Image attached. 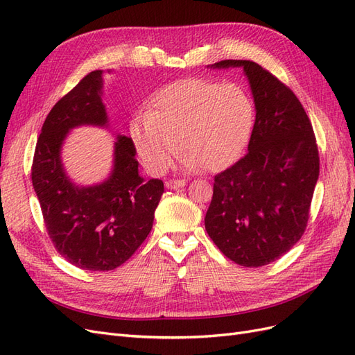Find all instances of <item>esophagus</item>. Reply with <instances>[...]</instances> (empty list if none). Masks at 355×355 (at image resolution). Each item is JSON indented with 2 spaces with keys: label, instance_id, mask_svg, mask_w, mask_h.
<instances>
[{
  "label": "esophagus",
  "instance_id": "1",
  "mask_svg": "<svg viewBox=\"0 0 355 355\" xmlns=\"http://www.w3.org/2000/svg\"><path fill=\"white\" fill-rule=\"evenodd\" d=\"M187 185V180L184 179H170L166 182V188L168 189H178V188H182Z\"/></svg>",
  "mask_w": 355,
  "mask_h": 355
}]
</instances>
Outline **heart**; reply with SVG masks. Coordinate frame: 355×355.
<instances>
[{
    "label": "heart",
    "mask_w": 355,
    "mask_h": 355,
    "mask_svg": "<svg viewBox=\"0 0 355 355\" xmlns=\"http://www.w3.org/2000/svg\"><path fill=\"white\" fill-rule=\"evenodd\" d=\"M253 124V101L240 85L191 78L159 90L149 112L130 123V136L153 173L164 171L179 148L187 170L220 171L241 158Z\"/></svg>",
    "instance_id": "b5f03b06"
}]
</instances>
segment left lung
I'll list each match as a JSON object with an SVG mask.
<instances>
[{
    "label": "left lung",
    "instance_id": "left-lung-1",
    "mask_svg": "<svg viewBox=\"0 0 355 355\" xmlns=\"http://www.w3.org/2000/svg\"><path fill=\"white\" fill-rule=\"evenodd\" d=\"M210 68H243L256 120L241 159L214 176L206 231L219 250L245 268L277 261L300 240L320 173L318 148L302 103L252 60Z\"/></svg>",
    "mask_w": 355,
    "mask_h": 355
}]
</instances>
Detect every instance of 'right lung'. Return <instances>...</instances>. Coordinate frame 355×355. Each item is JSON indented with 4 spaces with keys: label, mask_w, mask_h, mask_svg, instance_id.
<instances>
[{
    "label": "right lung",
    "mask_w": 355,
    "mask_h": 355,
    "mask_svg": "<svg viewBox=\"0 0 355 355\" xmlns=\"http://www.w3.org/2000/svg\"><path fill=\"white\" fill-rule=\"evenodd\" d=\"M103 71H93L49 112L37 141L32 185L49 237L72 265L87 271H111L139 249L154 223L164 192L159 179L139 175L136 148L118 135L110 176L98 185H75L62 164L68 133L80 125L108 127L102 102Z\"/></svg>",
    "instance_id": "add662e5"
}]
</instances>
